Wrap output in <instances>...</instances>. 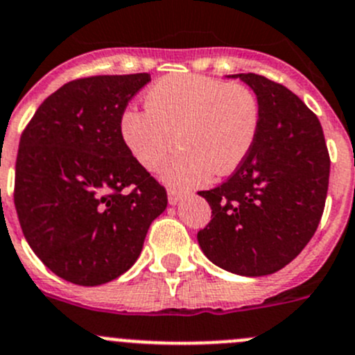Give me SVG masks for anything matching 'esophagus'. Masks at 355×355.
Segmentation results:
<instances>
[{"label": "esophagus", "mask_w": 355, "mask_h": 355, "mask_svg": "<svg viewBox=\"0 0 355 355\" xmlns=\"http://www.w3.org/2000/svg\"><path fill=\"white\" fill-rule=\"evenodd\" d=\"M184 196L185 192L178 191V189H168V201H170V205H177Z\"/></svg>", "instance_id": "obj_1"}]
</instances>
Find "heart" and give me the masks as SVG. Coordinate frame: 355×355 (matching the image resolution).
Returning a JSON list of instances; mask_svg holds the SVG:
<instances>
[{"instance_id": "obj_1", "label": "heart", "mask_w": 355, "mask_h": 355, "mask_svg": "<svg viewBox=\"0 0 355 355\" xmlns=\"http://www.w3.org/2000/svg\"><path fill=\"white\" fill-rule=\"evenodd\" d=\"M123 142L144 168L163 166L177 185L223 177L244 163L260 130V102L244 85L201 74H171L146 94V109L121 116Z\"/></svg>"}]
</instances>
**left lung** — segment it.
Returning <instances> with one entry per match:
<instances>
[{
    "mask_svg": "<svg viewBox=\"0 0 355 355\" xmlns=\"http://www.w3.org/2000/svg\"><path fill=\"white\" fill-rule=\"evenodd\" d=\"M232 78L257 95L260 130L244 163L218 187L199 191L211 220L198 241L215 265L258 277L283 269L314 236L328 194L329 153L318 116L286 86L253 72Z\"/></svg>",
    "mask_w": 355,
    "mask_h": 355,
    "instance_id": "left-lung-1",
    "label": "left lung"
}]
</instances>
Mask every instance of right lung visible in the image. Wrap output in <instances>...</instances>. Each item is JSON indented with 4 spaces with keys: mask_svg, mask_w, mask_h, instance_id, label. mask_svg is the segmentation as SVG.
<instances>
[{
    "mask_svg": "<svg viewBox=\"0 0 355 355\" xmlns=\"http://www.w3.org/2000/svg\"><path fill=\"white\" fill-rule=\"evenodd\" d=\"M147 72L65 83L27 123L15 163L17 215L53 274L98 286L132 267L166 189L123 142L121 116Z\"/></svg>",
    "mask_w": 355,
    "mask_h": 355,
    "instance_id": "add662e5",
    "label": "right lung"
}]
</instances>
